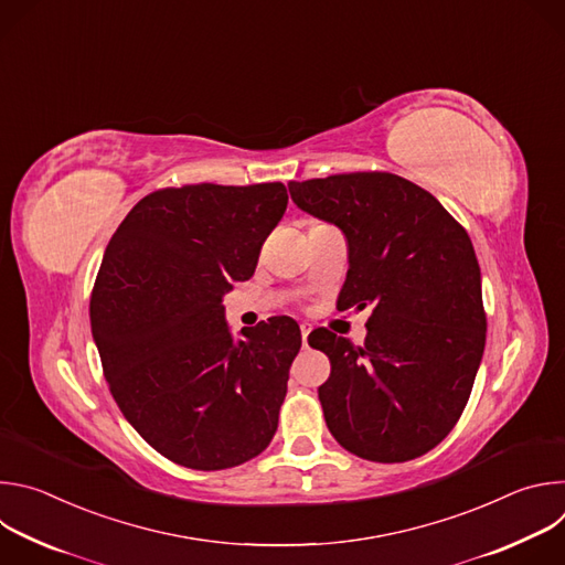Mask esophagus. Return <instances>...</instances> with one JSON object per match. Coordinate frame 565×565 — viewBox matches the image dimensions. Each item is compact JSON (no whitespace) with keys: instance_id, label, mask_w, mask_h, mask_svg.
Returning a JSON list of instances; mask_svg holds the SVG:
<instances>
[{"instance_id":"34e87169","label":"esophagus","mask_w":565,"mask_h":565,"mask_svg":"<svg viewBox=\"0 0 565 565\" xmlns=\"http://www.w3.org/2000/svg\"><path fill=\"white\" fill-rule=\"evenodd\" d=\"M299 329H301V344H303V349H308V335L312 329H310V324H301Z\"/></svg>"}]
</instances>
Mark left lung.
<instances>
[{
    "label": "left lung",
    "instance_id": "1",
    "mask_svg": "<svg viewBox=\"0 0 565 565\" xmlns=\"http://www.w3.org/2000/svg\"><path fill=\"white\" fill-rule=\"evenodd\" d=\"M288 188L303 212L347 236L338 310L371 308L364 347L329 329L308 335L331 360L317 388L329 431L364 460H414L456 427L486 349L471 238L436 196L397 174L351 172Z\"/></svg>",
    "mask_w": 565,
    "mask_h": 565
}]
</instances>
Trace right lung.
<instances>
[{
  "instance_id": "right-lung-1",
  "label": "right lung",
  "mask_w": 565,
  "mask_h": 565,
  "mask_svg": "<svg viewBox=\"0 0 565 565\" xmlns=\"http://www.w3.org/2000/svg\"><path fill=\"white\" fill-rule=\"evenodd\" d=\"M286 205L284 183L163 188L131 207L105 250L89 317L109 391L177 465L236 467L277 431L301 331L277 315L234 342L221 297L255 275Z\"/></svg>"
}]
</instances>
